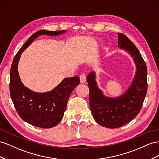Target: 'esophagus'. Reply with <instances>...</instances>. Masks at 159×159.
Here are the masks:
<instances>
[{
  "mask_svg": "<svg viewBox=\"0 0 159 159\" xmlns=\"http://www.w3.org/2000/svg\"><path fill=\"white\" fill-rule=\"evenodd\" d=\"M87 79V76L85 75V73H82L80 75V80L81 83H85Z\"/></svg>",
  "mask_w": 159,
  "mask_h": 159,
  "instance_id": "obj_1",
  "label": "esophagus"
}]
</instances>
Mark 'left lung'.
Masks as SVG:
<instances>
[{"label":"left lung","instance_id":"8db88e82","mask_svg":"<svg viewBox=\"0 0 159 159\" xmlns=\"http://www.w3.org/2000/svg\"><path fill=\"white\" fill-rule=\"evenodd\" d=\"M118 46L128 51L136 64V76L128 90L117 98H108L97 87L94 72H91L87 78L93 117L97 123L109 128L121 127L139 113L148 87L147 68L135 45L127 36L118 33Z\"/></svg>","mask_w":159,"mask_h":159}]
</instances>
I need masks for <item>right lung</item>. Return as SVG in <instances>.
Returning a JSON list of instances; mask_svg holds the SVG:
<instances>
[{"label": "right lung", "instance_id": "add662e5", "mask_svg": "<svg viewBox=\"0 0 159 159\" xmlns=\"http://www.w3.org/2000/svg\"><path fill=\"white\" fill-rule=\"evenodd\" d=\"M66 31L35 32L18 51L13 59L10 71V94L14 106L22 120L36 127H54L62 119L71 93L80 83L79 76L65 79L50 92L38 93L25 87L20 80L17 65L21 54L40 35H57Z\"/></svg>", "mask_w": 159, "mask_h": 159}]
</instances>
